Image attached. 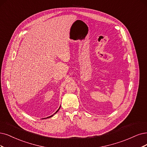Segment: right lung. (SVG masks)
<instances>
[{
    "label": "right lung",
    "mask_w": 147,
    "mask_h": 147,
    "mask_svg": "<svg viewBox=\"0 0 147 147\" xmlns=\"http://www.w3.org/2000/svg\"><path fill=\"white\" fill-rule=\"evenodd\" d=\"M60 108H61V107H60ZM59 109H58V110H57V111H56V113H54V114H56V113H57V111H59ZM51 115V116H49V117H52V116H53V115ZM48 117H47V118H48Z\"/></svg>",
    "instance_id": "1"
}]
</instances>
